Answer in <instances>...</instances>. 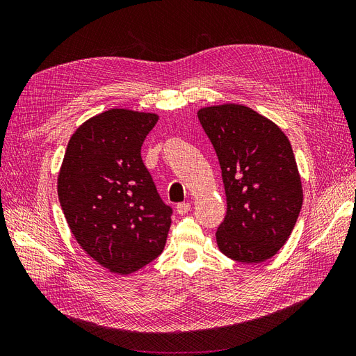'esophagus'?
I'll use <instances>...</instances> for the list:
<instances>
[{
	"label": "esophagus",
	"instance_id": "34e87169",
	"mask_svg": "<svg viewBox=\"0 0 356 356\" xmlns=\"http://www.w3.org/2000/svg\"><path fill=\"white\" fill-rule=\"evenodd\" d=\"M190 209H191V204H190V203H187V202H184V203H178V204H177V212H178L179 215H186Z\"/></svg>",
	"mask_w": 356,
	"mask_h": 356
}]
</instances>
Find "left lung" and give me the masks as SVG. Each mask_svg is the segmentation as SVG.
Wrapping results in <instances>:
<instances>
[{
	"mask_svg": "<svg viewBox=\"0 0 356 356\" xmlns=\"http://www.w3.org/2000/svg\"><path fill=\"white\" fill-rule=\"evenodd\" d=\"M199 122L217 152L227 197L220 251L234 261L263 263L286 243L303 204L289 139L270 118L242 104L204 106Z\"/></svg>",
	"mask_w": 356,
	"mask_h": 356,
	"instance_id": "8db88e82",
	"label": "left lung"
}]
</instances>
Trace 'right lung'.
Instances as JSON below:
<instances>
[{
	"mask_svg": "<svg viewBox=\"0 0 356 356\" xmlns=\"http://www.w3.org/2000/svg\"><path fill=\"white\" fill-rule=\"evenodd\" d=\"M159 115L111 108L70 139L58 175L60 207L84 252L131 275L163 251L172 209L161 202L141 147Z\"/></svg>",
	"mask_w": 356,
	"mask_h": 356,
	"instance_id": "add662e5",
	"label": "right lung"
}]
</instances>
